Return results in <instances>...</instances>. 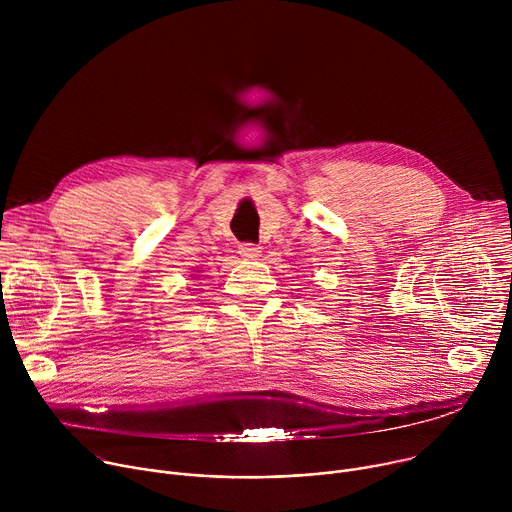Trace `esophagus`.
<instances>
[{
    "label": "esophagus",
    "mask_w": 512,
    "mask_h": 512,
    "mask_svg": "<svg viewBox=\"0 0 512 512\" xmlns=\"http://www.w3.org/2000/svg\"><path fill=\"white\" fill-rule=\"evenodd\" d=\"M239 253H241V257H245V259H259V255H261L259 247H255V245H251V243H243V245L239 247Z\"/></svg>",
    "instance_id": "obj_1"
}]
</instances>
